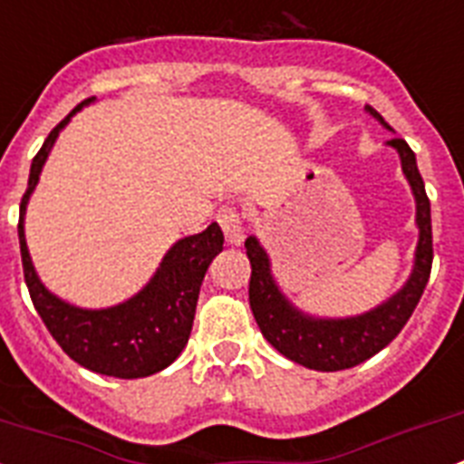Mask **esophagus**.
I'll return each mask as SVG.
<instances>
[{
  "mask_svg": "<svg viewBox=\"0 0 464 464\" xmlns=\"http://www.w3.org/2000/svg\"><path fill=\"white\" fill-rule=\"evenodd\" d=\"M218 223L223 227V235L229 244H241L244 241V218L235 208H220L218 210Z\"/></svg>",
  "mask_w": 464,
  "mask_h": 464,
  "instance_id": "obj_1",
  "label": "esophagus"
}]
</instances>
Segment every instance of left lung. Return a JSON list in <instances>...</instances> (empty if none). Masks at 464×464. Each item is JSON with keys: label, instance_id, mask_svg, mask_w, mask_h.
<instances>
[{"label": "left lung", "instance_id": "obj_1", "mask_svg": "<svg viewBox=\"0 0 464 464\" xmlns=\"http://www.w3.org/2000/svg\"><path fill=\"white\" fill-rule=\"evenodd\" d=\"M365 109L384 128H389L372 106H365ZM386 144L396 149L401 156V168H403L412 194H415V220L420 227L411 277L403 289L393 294L389 301L355 317H313L289 304V298L279 292L273 270H270V258H267L266 248L258 244V239L248 237L244 244L248 260H251L248 304L254 310L260 332L285 358L310 367V370L336 372V370L361 365L367 358L377 355L382 348L396 339L398 332L411 320L412 310L420 304L424 286L430 282L431 260H434L431 206L427 191H424L422 175L417 170L415 151L401 137H393Z\"/></svg>", "mask_w": 464, "mask_h": 464}]
</instances>
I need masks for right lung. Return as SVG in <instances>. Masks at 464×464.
Wrapping results in <instances>:
<instances>
[{
  "label": "right lung",
  "mask_w": 464,
  "mask_h": 464,
  "mask_svg": "<svg viewBox=\"0 0 464 464\" xmlns=\"http://www.w3.org/2000/svg\"><path fill=\"white\" fill-rule=\"evenodd\" d=\"M90 102H94V97L78 103L49 132L33 159L28 189L21 198V216H18L23 275L34 310L40 313L49 334L63 348V353H68V358L106 377L140 379L166 370L189 342L198 289L210 260L223 251L225 237L218 223H210L204 232L172 244L170 251L160 260L156 275L149 279V285L125 304L87 310L53 296L34 273L25 244L23 218L53 141L61 130L66 128L68 121Z\"/></svg>",
  "instance_id": "right-lung-1"
}]
</instances>
